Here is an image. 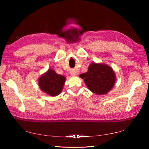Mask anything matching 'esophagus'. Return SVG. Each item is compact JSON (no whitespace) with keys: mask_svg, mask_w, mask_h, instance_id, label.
<instances>
[{"mask_svg":"<svg viewBox=\"0 0 149 149\" xmlns=\"http://www.w3.org/2000/svg\"><path fill=\"white\" fill-rule=\"evenodd\" d=\"M71 74L73 75H75V73H74V72H72Z\"/></svg>","mask_w":149,"mask_h":149,"instance_id":"obj_1","label":"esophagus"}]
</instances>
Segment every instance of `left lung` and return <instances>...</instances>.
Masks as SVG:
<instances>
[{"instance_id":"left-lung-1","label":"left lung","mask_w":149,"mask_h":149,"mask_svg":"<svg viewBox=\"0 0 149 149\" xmlns=\"http://www.w3.org/2000/svg\"><path fill=\"white\" fill-rule=\"evenodd\" d=\"M84 79L88 88L97 95H104L109 91L115 83L116 77L113 69L105 64L91 63L88 70L80 75Z\"/></svg>"}]
</instances>
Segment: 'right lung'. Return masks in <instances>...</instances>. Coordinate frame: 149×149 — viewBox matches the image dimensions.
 <instances>
[{"label":"right lung","mask_w":149,"mask_h":149,"mask_svg":"<svg viewBox=\"0 0 149 149\" xmlns=\"http://www.w3.org/2000/svg\"><path fill=\"white\" fill-rule=\"evenodd\" d=\"M65 82V77L50 69L38 80V85L44 92L50 96H56L61 93Z\"/></svg>","instance_id":"add662e5"}]
</instances>
